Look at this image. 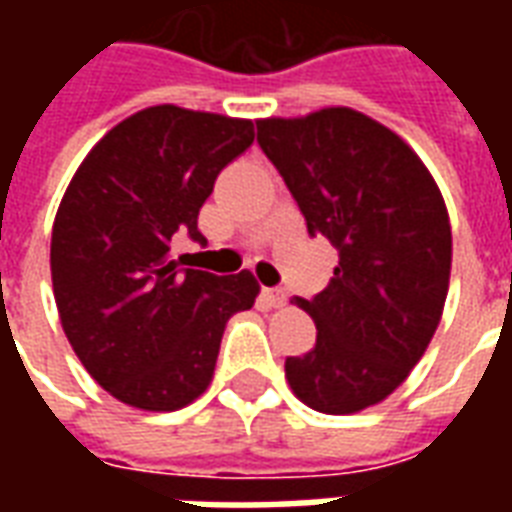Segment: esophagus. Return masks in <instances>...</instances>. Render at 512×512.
Masks as SVG:
<instances>
[{
	"instance_id": "esophagus-1",
	"label": "esophagus",
	"mask_w": 512,
	"mask_h": 512,
	"mask_svg": "<svg viewBox=\"0 0 512 512\" xmlns=\"http://www.w3.org/2000/svg\"><path fill=\"white\" fill-rule=\"evenodd\" d=\"M263 299L268 301V307H282L288 296H285V290L282 288H266L263 290Z\"/></svg>"
}]
</instances>
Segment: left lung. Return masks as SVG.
Segmentation results:
<instances>
[{"instance_id": "obj_1", "label": "left lung", "mask_w": 512, "mask_h": 512, "mask_svg": "<svg viewBox=\"0 0 512 512\" xmlns=\"http://www.w3.org/2000/svg\"><path fill=\"white\" fill-rule=\"evenodd\" d=\"M257 145L307 222L340 252L329 288L296 299L312 351L285 359L290 389L323 414H354L406 381L450 288V216L417 153L376 120L334 106L260 120Z\"/></svg>"}]
</instances>
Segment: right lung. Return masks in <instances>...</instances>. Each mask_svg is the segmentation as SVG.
Masks as SVG:
<instances>
[{
    "instance_id": "obj_1",
    "label": "right lung",
    "mask_w": 512,
    "mask_h": 512,
    "mask_svg": "<svg viewBox=\"0 0 512 512\" xmlns=\"http://www.w3.org/2000/svg\"><path fill=\"white\" fill-rule=\"evenodd\" d=\"M255 142L249 120L164 104L136 112L90 150L60 202L51 282L62 329L109 395L175 411L211 384L224 323L255 304L249 271L183 268L180 235L205 246L202 202Z\"/></svg>"
}]
</instances>
